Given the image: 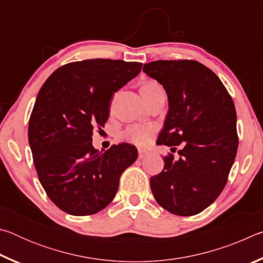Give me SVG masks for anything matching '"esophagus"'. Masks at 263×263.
I'll use <instances>...</instances> for the list:
<instances>
[{
    "mask_svg": "<svg viewBox=\"0 0 263 263\" xmlns=\"http://www.w3.org/2000/svg\"><path fill=\"white\" fill-rule=\"evenodd\" d=\"M147 154H148L147 151H144V149L138 151V158H139V159H144Z\"/></svg>",
    "mask_w": 263,
    "mask_h": 263,
    "instance_id": "esophagus-1",
    "label": "esophagus"
}]
</instances>
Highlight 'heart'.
<instances>
[{
    "label": "heart",
    "mask_w": 263,
    "mask_h": 263,
    "mask_svg": "<svg viewBox=\"0 0 263 263\" xmlns=\"http://www.w3.org/2000/svg\"><path fill=\"white\" fill-rule=\"evenodd\" d=\"M161 86L157 82L151 80V81L146 82L144 86H142L141 90H153V89L160 88ZM155 132H157V127L152 124H146V125H132L127 127L125 132H124V137L125 139L131 141L132 144L137 146H140V147H145L147 146L152 138L154 137Z\"/></svg>",
    "instance_id": "obj_1"
}]
</instances>
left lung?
Masks as SVG:
<instances>
[{
    "instance_id": "left-lung-1",
    "label": "left lung",
    "mask_w": 263,
    "mask_h": 263,
    "mask_svg": "<svg viewBox=\"0 0 263 263\" xmlns=\"http://www.w3.org/2000/svg\"><path fill=\"white\" fill-rule=\"evenodd\" d=\"M144 73L161 83L169 110L159 145L169 153L164 167L151 177L155 201L176 216H195L211 205L228 183L239 139L233 100L220 79L195 60H158Z\"/></svg>"
}]
</instances>
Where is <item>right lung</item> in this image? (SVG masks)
<instances>
[{
  "label": "right lung",
  "instance_id": "obj_1",
  "mask_svg": "<svg viewBox=\"0 0 263 263\" xmlns=\"http://www.w3.org/2000/svg\"><path fill=\"white\" fill-rule=\"evenodd\" d=\"M141 62L89 59L54 70L38 92L29 121V142L39 182L66 213L90 216L117 194L119 179L138 158L135 146L92 147V131L109 118L110 100L136 78Z\"/></svg>",
  "mask_w": 263,
  "mask_h": 263
}]
</instances>
